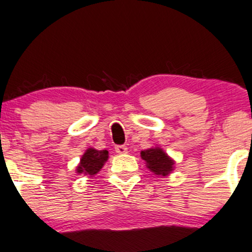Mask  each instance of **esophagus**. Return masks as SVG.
Wrapping results in <instances>:
<instances>
[{"label": "esophagus", "mask_w": 252, "mask_h": 252, "mask_svg": "<svg viewBox=\"0 0 252 252\" xmlns=\"http://www.w3.org/2000/svg\"><path fill=\"white\" fill-rule=\"evenodd\" d=\"M115 150H116L117 154H126L128 148L126 146H116L115 147Z\"/></svg>", "instance_id": "esophagus-1"}]
</instances>
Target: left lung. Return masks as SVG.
I'll list each match as a JSON object with an SVG mask.
<instances>
[{"mask_svg": "<svg viewBox=\"0 0 252 252\" xmlns=\"http://www.w3.org/2000/svg\"><path fill=\"white\" fill-rule=\"evenodd\" d=\"M141 158L146 161L147 168H149L156 175L166 176L174 169V160L170 158L160 147L142 150Z\"/></svg>", "mask_w": 252, "mask_h": 252, "instance_id": "1", "label": "left lung"}]
</instances>
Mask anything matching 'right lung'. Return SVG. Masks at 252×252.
Wrapping results in <instances>:
<instances>
[{"instance_id": "1", "label": "right lung", "mask_w": 252, "mask_h": 252, "mask_svg": "<svg viewBox=\"0 0 252 252\" xmlns=\"http://www.w3.org/2000/svg\"><path fill=\"white\" fill-rule=\"evenodd\" d=\"M108 150H97L94 148H89L84 153L80 158V162L77 167L78 174L94 176L103 168L104 163L108 161Z\"/></svg>"}]
</instances>
